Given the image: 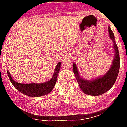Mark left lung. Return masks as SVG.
<instances>
[{"mask_svg": "<svg viewBox=\"0 0 127 127\" xmlns=\"http://www.w3.org/2000/svg\"><path fill=\"white\" fill-rule=\"evenodd\" d=\"M109 37L114 43V48L115 50V56L111 68L105 74L101 77H97L93 80H86L80 77L76 64L73 63V70L75 75V78L79 84L81 90L86 95L91 96H99L109 91L114 84L116 80L119 69H120V56L118 48L115 42L114 33L110 27H108Z\"/></svg>", "mask_w": 127, "mask_h": 127, "instance_id": "8db88e82", "label": "left lung"}]
</instances>
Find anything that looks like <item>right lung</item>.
<instances>
[{"label": "right lung", "instance_id": "add662e5", "mask_svg": "<svg viewBox=\"0 0 127 127\" xmlns=\"http://www.w3.org/2000/svg\"><path fill=\"white\" fill-rule=\"evenodd\" d=\"M61 62H59L57 64L52 79L49 80L48 82L41 83V84H35V83L21 84V83H18L13 80V78L11 76V74L8 71H7V74H8V77L9 78L11 82L12 83L13 85L14 86V87L18 91L26 95L29 96L39 97V96L47 95L52 91V89L56 84V80H57V75H58L60 69H61Z\"/></svg>", "mask_w": 127, "mask_h": 127}]
</instances>
